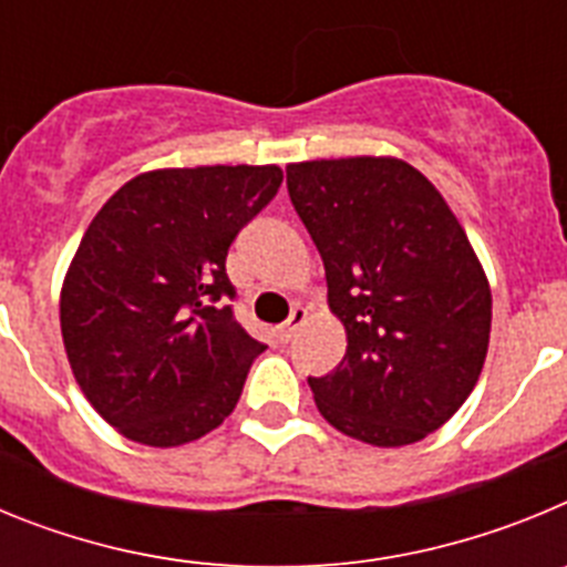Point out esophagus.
Masks as SVG:
<instances>
[{"label": "esophagus", "instance_id": "esophagus-1", "mask_svg": "<svg viewBox=\"0 0 567 567\" xmlns=\"http://www.w3.org/2000/svg\"><path fill=\"white\" fill-rule=\"evenodd\" d=\"M307 315H309V312H307V309H303V307H292V312H289V318L284 320V323H280V340H284V343L295 338V332H298L300 323L307 320Z\"/></svg>", "mask_w": 567, "mask_h": 567}]
</instances>
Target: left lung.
<instances>
[{
  "instance_id": "left-lung-1",
  "label": "left lung",
  "mask_w": 567,
  "mask_h": 567,
  "mask_svg": "<svg viewBox=\"0 0 567 567\" xmlns=\"http://www.w3.org/2000/svg\"><path fill=\"white\" fill-rule=\"evenodd\" d=\"M292 207L323 258L346 354L309 378L318 412L363 443L437 432L483 372L491 289L434 184L398 158L287 167Z\"/></svg>"
}]
</instances>
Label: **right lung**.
<instances>
[{
    "label": "right lung",
    "mask_w": 567,
    "mask_h": 567,
    "mask_svg": "<svg viewBox=\"0 0 567 567\" xmlns=\"http://www.w3.org/2000/svg\"><path fill=\"white\" fill-rule=\"evenodd\" d=\"M280 167L135 175L99 209L62 287V338L90 405L135 443L204 437L267 346L235 320L227 252Z\"/></svg>",
    "instance_id": "1"
}]
</instances>
